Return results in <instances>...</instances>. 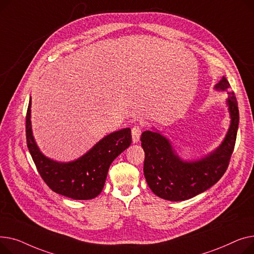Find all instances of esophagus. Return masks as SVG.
<instances>
[{"instance_id": "34e87169", "label": "esophagus", "mask_w": 254, "mask_h": 254, "mask_svg": "<svg viewBox=\"0 0 254 254\" xmlns=\"http://www.w3.org/2000/svg\"><path fill=\"white\" fill-rule=\"evenodd\" d=\"M131 134H132V142L133 143H137L139 141V138H140V135H141L140 128L138 126H134L132 128Z\"/></svg>"}]
</instances>
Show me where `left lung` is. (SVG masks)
Here are the masks:
<instances>
[{
	"label": "left lung",
	"mask_w": 254,
	"mask_h": 254,
	"mask_svg": "<svg viewBox=\"0 0 254 254\" xmlns=\"http://www.w3.org/2000/svg\"><path fill=\"white\" fill-rule=\"evenodd\" d=\"M230 87L226 77L214 86L216 91L228 93L226 102L231 118L228 132L216 148L200 159H182L171 141L154 127L141 134L145 154L143 173L155 195L168 201H185L211 188L226 172L239 125L238 102Z\"/></svg>",
	"instance_id": "8db88e82"
}]
</instances>
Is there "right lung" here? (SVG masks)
I'll return each instance as SVG.
<instances>
[{"mask_svg": "<svg viewBox=\"0 0 254 254\" xmlns=\"http://www.w3.org/2000/svg\"><path fill=\"white\" fill-rule=\"evenodd\" d=\"M29 98L25 129L28 151L47 186L55 192L73 200H90L101 192L113 161L131 144V130L124 128L108 134L80 158L58 162L45 156L35 140Z\"/></svg>", "mask_w": 254, "mask_h": 254, "instance_id": "obj_1", "label": "right lung"}]
</instances>
